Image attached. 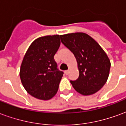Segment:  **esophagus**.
Returning a JSON list of instances; mask_svg holds the SVG:
<instances>
[{"label":"esophagus","mask_w":126,"mask_h":126,"mask_svg":"<svg viewBox=\"0 0 126 126\" xmlns=\"http://www.w3.org/2000/svg\"><path fill=\"white\" fill-rule=\"evenodd\" d=\"M69 69H68V70H65V74L66 75H67V74H69Z\"/></svg>","instance_id":"1"}]
</instances>
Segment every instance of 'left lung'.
I'll use <instances>...</instances> for the list:
<instances>
[{
    "label": "left lung",
    "mask_w": 126,
    "mask_h": 126,
    "mask_svg": "<svg viewBox=\"0 0 126 126\" xmlns=\"http://www.w3.org/2000/svg\"><path fill=\"white\" fill-rule=\"evenodd\" d=\"M60 38L78 62L79 77L76 80H70L74 89L83 95L96 93L105 85L109 75L111 63L107 54L86 33H67Z\"/></svg>",
    "instance_id": "obj_1"
}]
</instances>
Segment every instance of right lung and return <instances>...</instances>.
<instances>
[{
  "label": "right lung",
  "instance_id": "add662e5",
  "mask_svg": "<svg viewBox=\"0 0 126 126\" xmlns=\"http://www.w3.org/2000/svg\"><path fill=\"white\" fill-rule=\"evenodd\" d=\"M60 44L59 35L43 36L27 50L19 76L24 88L33 97L49 100L57 93L63 71L57 68L54 56Z\"/></svg>",
  "mask_w": 126,
  "mask_h": 126
}]
</instances>
